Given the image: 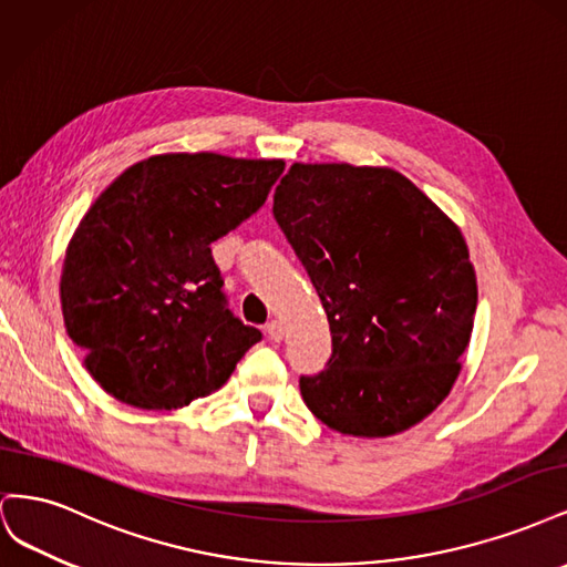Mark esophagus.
<instances>
[{"label":"esophagus","instance_id":"34e87169","mask_svg":"<svg viewBox=\"0 0 567 567\" xmlns=\"http://www.w3.org/2000/svg\"><path fill=\"white\" fill-rule=\"evenodd\" d=\"M284 331H286L284 323L277 321V319L267 323V336H269L271 340H281V338H284Z\"/></svg>","mask_w":567,"mask_h":567}]
</instances>
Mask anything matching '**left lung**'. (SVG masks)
I'll return each mask as SVG.
<instances>
[{
    "label": "left lung",
    "mask_w": 567,
    "mask_h": 567,
    "mask_svg": "<svg viewBox=\"0 0 567 567\" xmlns=\"http://www.w3.org/2000/svg\"><path fill=\"white\" fill-rule=\"evenodd\" d=\"M271 213L331 326L326 369L300 375L305 404L354 437L423 421L473 331L477 284L458 227L404 175L348 163H293Z\"/></svg>",
    "instance_id": "8db88e82"
}]
</instances>
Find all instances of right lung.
Segmentation results:
<instances>
[{
    "label": "right lung",
    "mask_w": 567,
    "mask_h": 567,
    "mask_svg": "<svg viewBox=\"0 0 567 567\" xmlns=\"http://www.w3.org/2000/svg\"><path fill=\"white\" fill-rule=\"evenodd\" d=\"M284 161L165 153L127 167L65 250V331L92 379L140 409L227 383L262 333L227 307L210 246L262 208Z\"/></svg>",
    "instance_id": "add662e5"
}]
</instances>
